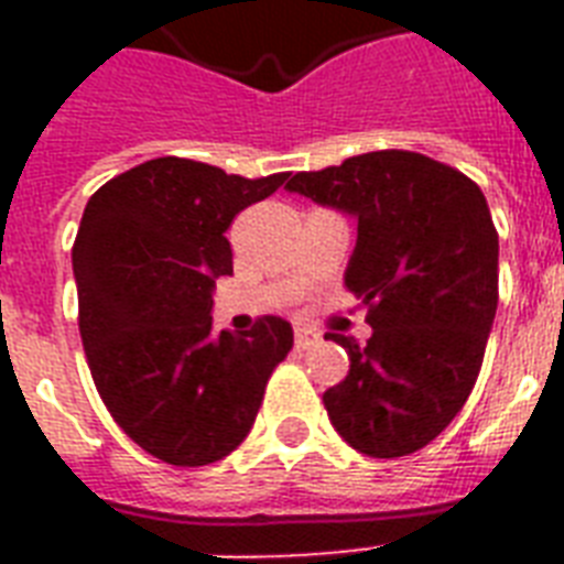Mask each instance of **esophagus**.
I'll return each mask as SVG.
<instances>
[{
    "mask_svg": "<svg viewBox=\"0 0 564 564\" xmlns=\"http://www.w3.org/2000/svg\"><path fill=\"white\" fill-rule=\"evenodd\" d=\"M318 339H322V336H318L316 330H310V327H295V348H299V351H307V348L318 345Z\"/></svg>",
    "mask_w": 564,
    "mask_h": 564,
    "instance_id": "obj_1",
    "label": "esophagus"
}]
</instances>
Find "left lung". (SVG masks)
<instances>
[{"label":"left lung","mask_w":564,"mask_h":564,"mask_svg":"<svg viewBox=\"0 0 564 564\" xmlns=\"http://www.w3.org/2000/svg\"><path fill=\"white\" fill-rule=\"evenodd\" d=\"M357 221L345 286L371 336L327 334L351 357L327 389L336 433L366 456L415 454L468 401L498 310V230L463 172L415 152H369L286 184Z\"/></svg>","instance_id":"8db88e82"}]
</instances>
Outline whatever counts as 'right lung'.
Returning a JSON list of instances; mask_svg holds the SVG:
<instances>
[{"mask_svg": "<svg viewBox=\"0 0 564 564\" xmlns=\"http://www.w3.org/2000/svg\"><path fill=\"white\" fill-rule=\"evenodd\" d=\"M283 181L158 158L84 207L73 246L84 354L113 421L163 463L198 468L237 451L290 354L286 318L216 334L210 316L216 281L234 274L225 230Z\"/></svg>", "mask_w": 564, "mask_h": 564, "instance_id": "add662e5", "label": "right lung"}]
</instances>
